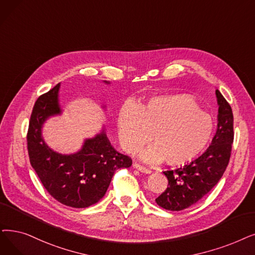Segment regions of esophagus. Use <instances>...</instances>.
Masks as SVG:
<instances>
[{
	"label": "esophagus",
	"mask_w": 255,
	"mask_h": 255,
	"mask_svg": "<svg viewBox=\"0 0 255 255\" xmlns=\"http://www.w3.org/2000/svg\"><path fill=\"white\" fill-rule=\"evenodd\" d=\"M133 168L136 169V170H138V171H140L141 173H145V174H151V173H152V171H151L150 169H148V168H146V167H143V165H141V164H139V163H134V164H133Z\"/></svg>",
	"instance_id": "esophagus-1"
}]
</instances>
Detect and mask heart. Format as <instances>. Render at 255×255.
Listing matches in <instances>:
<instances>
[{"label":"heart","instance_id":"b5f03b06","mask_svg":"<svg viewBox=\"0 0 255 255\" xmlns=\"http://www.w3.org/2000/svg\"><path fill=\"white\" fill-rule=\"evenodd\" d=\"M118 132L127 153L137 152L151 135L153 145L139 153L140 158L180 167L206 150L214 135V122L192 97L158 96L138 106L124 104L118 116Z\"/></svg>","mask_w":255,"mask_h":255}]
</instances>
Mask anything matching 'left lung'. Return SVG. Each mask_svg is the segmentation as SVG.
<instances>
[{
    "label": "left lung",
    "mask_w": 255,
    "mask_h": 255,
    "mask_svg": "<svg viewBox=\"0 0 255 255\" xmlns=\"http://www.w3.org/2000/svg\"><path fill=\"white\" fill-rule=\"evenodd\" d=\"M218 128L206 151L183 167L164 171L169 184L156 203L172 212H179L197 203L219 182L223 176L231 154L234 142V115L225 98L218 90Z\"/></svg>",
    "instance_id": "1"
}]
</instances>
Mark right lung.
I'll return each mask as SVG.
<instances>
[{
    "label": "right lung",
    "instance_id": "obj_1",
    "mask_svg": "<svg viewBox=\"0 0 255 255\" xmlns=\"http://www.w3.org/2000/svg\"><path fill=\"white\" fill-rule=\"evenodd\" d=\"M59 87L60 83L41 95L33 107L27 134L30 163L54 199L66 206L84 208L102 199L115 172L129 168L132 160L112 146L104 129L85 139L74 154H60L47 145L41 129L50 117L61 114Z\"/></svg>",
    "mask_w": 255,
    "mask_h": 255
}]
</instances>
